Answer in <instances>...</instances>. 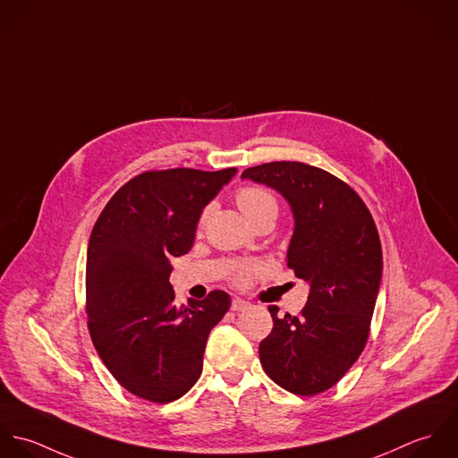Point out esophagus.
Masks as SVG:
<instances>
[{
    "label": "esophagus",
    "mask_w": 458,
    "mask_h": 458,
    "mask_svg": "<svg viewBox=\"0 0 458 458\" xmlns=\"http://www.w3.org/2000/svg\"><path fill=\"white\" fill-rule=\"evenodd\" d=\"M248 308H250V302H248V301H244V299H241V297L232 299V310H233V311H244V310H248Z\"/></svg>",
    "instance_id": "obj_1"
}]
</instances>
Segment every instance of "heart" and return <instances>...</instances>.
Masks as SVG:
<instances>
[{
    "label": "heart",
    "mask_w": 458,
    "mask_h": 458,
    "mask_svg": "<svg viewBox=\"0 0 458 458\" xmlns=\"http://www.w3.org/2000/svg\"><path fill=\"white\" fill-rule=\"evenodd\" d=\"M235 199H237L239 208L244 212V216L251 223H255L259 217H262L266 214H275V216L277 214V201H276L275 196L264 187L244 185L237 191ZM207 217H208V208L203 210L199 221L205 223ZM257 271H259V266H255V264L237 262L232 266V277L235 283H246Z\"/></svg>",
    "instance_id": "obj_1"
}]
</instances>
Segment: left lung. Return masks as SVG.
Listing matches in <instances>:
<instances>
[{"label":"left lung","mask_w":458,"mask_h":458,"mask_svg":"<svg viewBox=\"0 0 458 458\" xmlns=\"http://www.w3.org/2000/svg\"><path fill=\"white\" fill-rule=\"evenodd\" d=\"M276 189L293 214L286 266L310 284L299 315L277 317L260 342V363L283 389L313 396L333 387L358 361L382 277L377 226L360 194L338 177L295 161L242 172Z\"/></svg>","instance_id":"1"}]
</instances>
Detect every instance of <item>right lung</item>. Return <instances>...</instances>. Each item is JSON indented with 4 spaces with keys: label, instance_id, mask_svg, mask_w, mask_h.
<instances>
[{
    "label": "right lung",
    "instance_id": "right-lung-1",
    "mask_svg": "<svg viewBox=\"0 0 458 458\" xmlns=\"http://www.w3.org/2000/svg\"><path fill=\"white\" fill-rule=\"evenodd\" d=\"M235 174H140L113 194L93 226L87 251L93 347L120 386L143 400L168 403L194 386L208 333L230 308L223 290L177 308L170 260L191 250L205 205Z\"/></svg>",
    "mask_w": 458,
    "mask_h": 458
}]
</instances>
